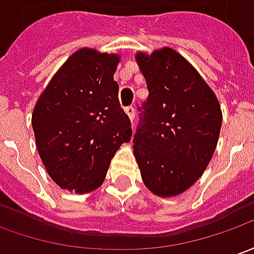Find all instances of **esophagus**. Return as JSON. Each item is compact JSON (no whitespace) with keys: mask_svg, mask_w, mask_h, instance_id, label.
Wrapping results in <instances>:
<instances>
[{"mask_svg":"<svg viewBox=\"0 0 254 254\" xmlns=\"http://www.w3.org/2000/svg\"><path fill=\"white\" fill-rule=\"evenodd\" d=\"M125 112H127V115H129L130 121H133V118H135V108H133L132 105H129V107H125Z\"/></svg>","mask_w":254,"mask_h":254,"instance_id":"esophagus-1","label":"esophagus"}]
</instances>
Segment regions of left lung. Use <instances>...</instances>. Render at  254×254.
<instances>
[{
	"label": "left lung",
	"instance_id": "8db88e82",
	"mask_svg": "<svg viewBox=\"0 0 254 254\" xmlns=\"http://www.w3.org/2000/svg\"><path fill=\"white\" fill-rule=\"evenodd\" d=\"M136 60L149 90L137 107L136 162L152 192L179 195L201 177L214 154L221 107L197 70L176 50L139 53Z\"/></svg>",
	"mask_w": 254,
	"mask_h": 254
}]
</instances>
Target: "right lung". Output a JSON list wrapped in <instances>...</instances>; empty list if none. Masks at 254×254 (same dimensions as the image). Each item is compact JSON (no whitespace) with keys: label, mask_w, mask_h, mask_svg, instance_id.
Returning <instances> with one entry per match:
<instances>
[{"label":"right lung","mask_w":254,"mask_h":254,"mask_svg":"<svg viewBox=\"0 0 254 254\" xmlns=\"http://www.w3.org/2000/svg\"><path fill=\"white\" fill-rule=\"evenodd\" d=\"M117 55L81 49L68 57L32 115L36 147L52 180L78 194L100 187L119 146L130 140V119L114 80Z\"/></svg>","instance_id":"add662e5"}]
</instances>
